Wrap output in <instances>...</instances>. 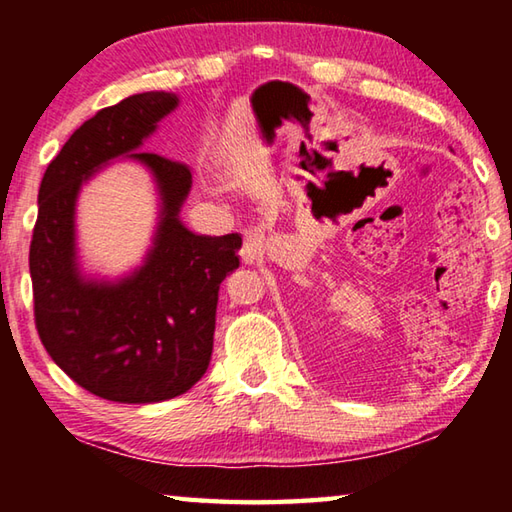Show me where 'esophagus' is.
<instances>
[{
	"instance_id": "esophagus-1",
	"label": "esophagus",
	"mask_w": 512,
	"mask_h": 512,
	"mask_svg": "<svg viewBox=\"0 0 512 512\" xmlns=\"http://www.w3.org/2000/svg\"><path fill=\"white\" fill-rule=\"evenodd\" d=\"M266 237L259 230L244 232V244L239 248V257L244 264H255L257 259L264 257Z\"/></svg>"
}]
</instances>
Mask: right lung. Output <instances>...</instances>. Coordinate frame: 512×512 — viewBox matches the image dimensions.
Wrapping results in <instances>:
<instances>
[{"mask_svg": "<svg viewBox=\"0 0 512 512\" xmlns=\"http://www.w3.org/2000/svg\"><path fill=\"white\" fill-rule=\"evenodd\" d=\"M178 106L169 92L133 94L74 131L49 162L29 248L33 316L56 366L85 391L121 404L187 393L212 357L219 287L239 266L241 237H203L178 219L192 187L185 164L137 151ZM117 154L159 180L163 219L145 266L117 285L85 283L75 268L73 205L83 179Z\"/></svg>", "mask_w": 512, "mask_h": 512, "instance_id": "add662e5", "label": "right lung"}]
</instances>
